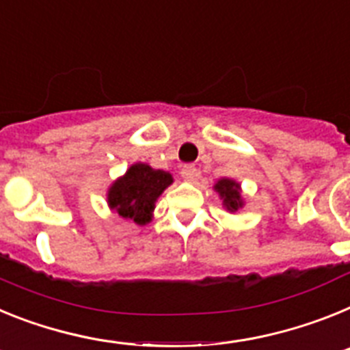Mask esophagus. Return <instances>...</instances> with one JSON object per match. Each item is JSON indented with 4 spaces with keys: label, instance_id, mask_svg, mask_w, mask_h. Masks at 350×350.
Here are the masks:
<instances>
[{
    "label": "esophagus",
    "instance_id": "1",
    "mask_svg": "<svg viewBox=\"0 0 350 350\" xmlns=\"http://www.w3.org/2000/svg\"><path fill=\"white\" fill-rule=\"evenodd\" d=\"M181 176H183L185 181H193V179H197V176H199V171L196 169V165H183V169H181Z\"/></svg>",
    "mask_w": 350,
    "mask_h": 350
}]
</instances>
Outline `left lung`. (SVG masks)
<instances>
[{
    "label": "left lung",
    "instance_id": "8db88e82",
    "mask_svg": "<svg viewBox=\"0 0 350 350\" xmlns=\"http://www.w3.org/2000/svg\"><path fill=\"white\" fill-rule=\"evenodd\" d=\"M215 190L218 192L220 199L224 200V208L227 211L234 213L243 208V197H241V187L236 183L234 179L221 178L215 183Z\"/></svg>",
    "mask_w": 350,
    "mask_h": 350
}]
</instances>
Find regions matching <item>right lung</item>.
<instances>
[{
	"label": "right lung",
	"mask_w": 350,
	"mask_h": 350,
	"mask_svg": "<svg viewBox=\"0 0 350 350\" xmlns=\"http://www.w3.org/2000/svg\"><path fill=\"white\" fill-rule=\"evenodd\" d=\"M169 185L172 176L148 163H133L129 171L111 185L107 204L121 218L146 226L153 218L154 202Z\"/></svg>",
	"instance_id": "right-lung-1"
}]
</instances>
